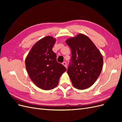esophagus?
<instances>
[{"mask_svg": "<svg viewBox=\"0 0 122 122\" xmlns=\"http://www.w3.org/2000/svg\"><path fill=\"white\" fill-rule=\"evenodd\" d=\"M62 65H63L64 66H65V67L66 68H67V63H66V62H65V61H64V62H62Z\"/></svg>", "mask_w": 122, "mask_h": 122, "instance_id": "esophagus-1", "label": "esophagus"}]
</instances>
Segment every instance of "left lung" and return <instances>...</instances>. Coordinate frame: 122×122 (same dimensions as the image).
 Returning <instances> with one entry per match:
<instances>
[{
	"label": "left lung",
	"instance_id": "left-lung-1",
	"mask_svg": "<svg viewBox=\"0 0 122 122\" xmlns=\"http://www.w3.org/2000/svg\"><path fill=\"white\" fill-rule=\"evenodd\" d=\"M72 52L67 73L73 86L78 90L90 87L97 80L103 68L102 55L87 36L79 34L66 41Z\"/></svg>",
	"mask_w": 122,
	"mask_h": 122
}]
</instances>
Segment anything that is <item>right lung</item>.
<instances>
[{
  "label": "right lung",
  "mask_w": 122,
  "mask_h": 122,
  "mask_svg": "<svg viewBox=\"0 0 122 122\" xmlns=\"http://www.w3.org/2000/svg\"><path fill=\"white\" fill-rule=\"evenodd\" d=\"M56 39L45 36L32 46L25 59L28 74L36 86L44 90L56 87L60 77L66 68L56 61V55L52 51Z\"/></svg>",
  "instance_id": "obj_1"
}]
</instances>
